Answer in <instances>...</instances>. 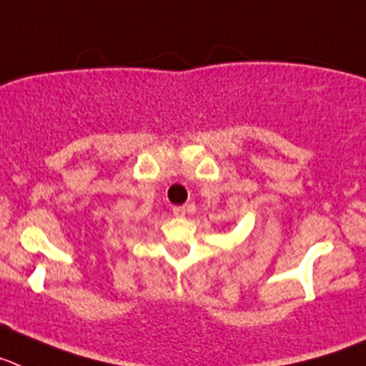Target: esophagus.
I'll list each match as a JSON object with an SVG mask.
<instances>
[{
  "label": "esophagus",
  "instance_id": "1",
  "mask_svg": "<svg viewBox=\"0 0 366 366\" xmlns=\"http://www.w3.org/2000/svg\"><path fill=\"white\" fill-rule=\"evenodd\" d=\"M189 212V206H173V215L174 217H184Z\"/></svg>",
  "mask_w": 366,
  "mask_h": 366
}]
</instances>
